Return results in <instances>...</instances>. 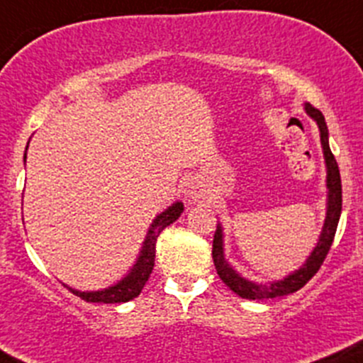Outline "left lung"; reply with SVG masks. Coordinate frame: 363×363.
<instances>
[{
	"mask_svg": "<svg viewBox=\"0 0 363 363\" xmlns=\"http://www.w3.org/2000/svg\"><path fill=\"white\" fill-rule=\"evenodd\" d=\"M306 111L313 117L314 121L320 126L321 133V145H323V155L325 161H327V186H328V211H327V219H325L323 232H321L320 240H318V246L314 247V251L311 252V256L307 258V262L303 263L302 269H298L296 272L288 276L284 281H277L272 283L270 286H262V284H255L251 281L242 279L228 263L225 262V256H223V235L221 228H216L214 240H212V259H214L216 270H218V276L221 277L223 283L239 296L250 300H265V298H274V296L281 295H290L298 291L300 288L306 286L309 283V279H313L314 274L320 270V267L323 265L325 258H327L328 251H330L332 242H334L335 232H337V223L340 218V211H342V186H340V174L337 161H335L334 155L330 151V145H328V130L327 123H325V117L318 108H314L313 105L307 104Z\"/></svg>",
	"mask_w": 363,
	"mask_h": 363,
	"instance_id": "obj_1",
	"label": "left lung"
}]
</instances>
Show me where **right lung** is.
Wrapping results in <instances>:
<instances>
[{
    "label": "right lung",
    "instance_id": "1",
    "mask_svg": "<svg viewBox=\"0 0 363 363\" xmlns=\"http://www.w3.org/2000/svg\"><path fill=\"white\" fill-rule=\"evenodd\" d=\"M182 211H184V205L177 202L155 219V223H152L151 230H149L147 233V239H145L144 242V247H142L140 256H138L137 263H135L133 270H131L130 276L124 277L121 283H117L116 286L107 288V290L104 291H89V294H86V291H77L69 288L72 294L80 296V298L86 300V302H101V303L128 302V300L140 295L142 288H144L145 283L149 281V277H151V272H152V267H155L156 240H158V235L163 232V228H167L168 225H172V223L181 216Z\"/></svg>",
    "mask_w": 363,
    "mask_h": 363
}]
</instances>
